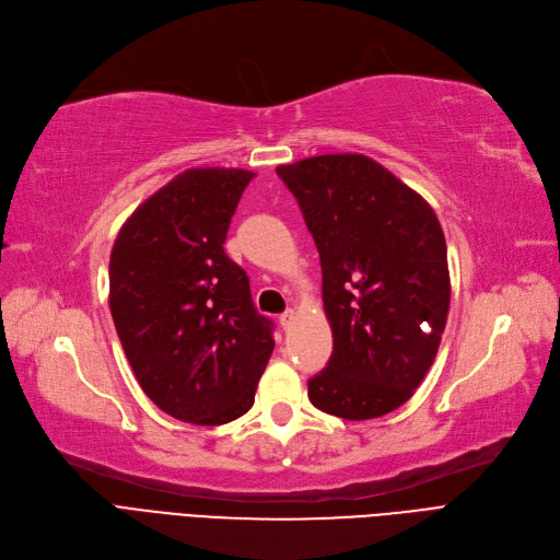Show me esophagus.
Instances as JSON below:
<instances>
[{
  "mask_svg": "<svg viewBox=\"0 0 560 560\" xmlns=\"http://www.w3.org/2000/svg\"><path fill=\"white\" fill-rule=\"evenodd\" d=\"M295 323V311L293 308H288V311H283L281 315H279V325L283 327V329H290V325Z\"/></svg>",
  "mask_w": 560,
  "mask_h": 560,
  "instance_id": "obj_1",
  "label": "esophagus"
}]
</instances>
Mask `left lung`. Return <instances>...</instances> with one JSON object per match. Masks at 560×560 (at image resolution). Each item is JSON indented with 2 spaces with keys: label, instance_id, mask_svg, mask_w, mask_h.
<instances>
[{
  "label": "left lung",
  "instance_id": "1",
  "mask_svg": "<svg viewBox=\"0 0 560 560\" xmlns=\"http://www.w3.org/2000/svg\"><path fill=\"white\" fill-rule=\"evenodd\" d=\"M323 267L334 350L308 400L348 421L398 409L440 350L451 304L444 231L428 201L359 153L277 166Z\"/></svg>",
  "mask_w": 560,
  "mask_h": 560
}]
</instances>
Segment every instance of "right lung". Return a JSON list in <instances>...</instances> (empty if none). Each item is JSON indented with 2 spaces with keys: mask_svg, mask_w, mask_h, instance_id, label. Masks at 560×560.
<instances>
[{
  "mask_svg": "<svg viewBox=\"0 0 560 560\" xmlns=\"http://www.w3.org/2000/svg\"><path fill=\"white\" fill-rule=\"evenodd\" d=\"M245 168H187L120 226L109 308L143 394L168 417L222 425L247 415L275 350L272 320L224 242Z\"/></svg>",
  "mask_w": 560,
  "mask_h": 560,
  "instance_id": "obj_1",
  "label": "right lung"
}]
</instances>
